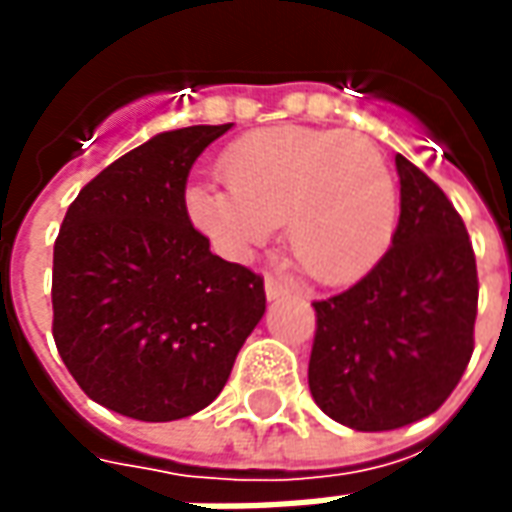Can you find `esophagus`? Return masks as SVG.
I'll list each match as a JSON object with an SVG mask.
<instances>
[{"label": "esophagus", "instance_id": "obj_1", "mask_svg": "<svg viewBox=\"0 0 512 512\" xmlns=\"http://www.w3.org/2000/svg\"><path fill=\"white\" fill-rule=\"evenodd\" d=\"M285 296H290L288 285H282V282L274 277H266V299L277 301V299H285Z\"/></svg>", "mask_w": 512, "mask_h": 512}]
</instances>
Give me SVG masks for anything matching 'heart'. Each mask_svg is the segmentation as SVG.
I'll use <instances>...</instances> for the list:
<instances>
[{"mask_svg":"<svg viewBox=\"0 0 512 512\" xmlns=\"http://www.w3.org/2000/svg\"><path fill=\"white\" fill-rule=\"evenodd\" d=\"M224 183H191L186 216L213 249L249 260L285 222V244L307 277L354 282L384 257L397 189L384 153L362 134L266 128L219 158Z\"/></svg>","mask_w":512,"mask_h":512,"instance_id":"1","label":"heart"}]
</instances>
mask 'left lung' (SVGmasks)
I'll use <instances>...</instances> for the list:
<instances>
[{"label": "left lung", "mask_w": 512, "mask_h": 512, "mask_svg": "<svg viewBox=\"0 0 512 512\" xmlns=\"http://www.w3.org/2000/svg\"><path fill=\"white\" fill-rule=\"evenodd\" d=\"M400 219L354 288L315 301L310 392L354 430H395L450 397L474 351L477 263L447 194L400 153Z\"/></svg>", "instance_id": "obj_1"}]
</instances>
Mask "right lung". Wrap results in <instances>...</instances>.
<instances>
[{
	"mask_svg": "<svg viewBox=\"0 0 512 512\" xmlns=\"http://www.w3.org/2000/svg\"><path fill=\"white\" fill-rule=\"evenodd\" d=\"M233 128L164 131L98 172L54 241V343L84 395L142 422L197 414L222 392L266 312L263 277L213 255L186 180Z\"/></svg>",
	"mask_w": 512,
	"mask_h": 512,
	"instance_id": "right-lung-1",
	"label": "right lung"
}]
</instances>
